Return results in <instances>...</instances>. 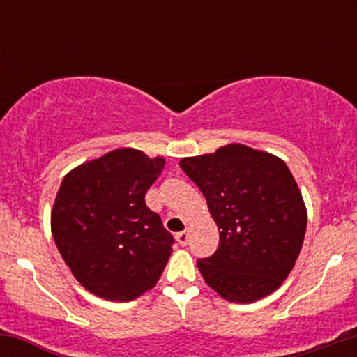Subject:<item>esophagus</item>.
<instances>
[{"label":"esophagus","instance_id":"1","mask_svg":"<svg viewBox=\"0 0 357 357\" xmlns=\"http://www.w3.org/2000/svg\"><path fill=\"white\" fill-rule=\"evenodd\" d=\"M176 241H178V243L181 245V247H184V245H188V241H190V231L184 230L181 233H178V235H176Z\"/></svg>","mask_w":357,"mask_h":357}]
</instances>
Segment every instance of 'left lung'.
Instances as JSON below:
<instances>
[{"label": "left lung", "instance_id": "8db88e82", "mask_svg": "<svg viewBox=\"0 0 357 357\" xmlns=\"http://www.w3.org/2000/svg\"><path fill=\"white\" fill-rule=\"evenodd\" d=\"M220 230L218 250L198 260L208 285L225 301L252 304L292 272L304 243L307 208L296 179L277 155L245 144L183 158Z\"/></svg>", "mask_w": 357, "mask_h": 357}]
</instances>
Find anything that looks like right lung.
<instances>
[{"label":"right lung","mask_w":357,"mask_h":357,"mask_svg":"<svg viewBox=\"0 0 357 357\" xmlns=\"http://www.w3.org/2000/svg\"><path fill=\"white\" fill-rule=\"evenodd\" d=\"M166 159L121 147L65 174L52 235L77 282L93 296L129 302L158 284L174 238L144 196Z\"/></svg>","instance_id":"obj_1"}]
</instances>
